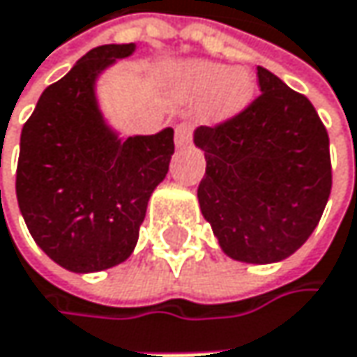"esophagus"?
Segmentation results:
<instances>
[{"mask_svg":"<svg viewBox=\"0 0 357 357\" xmlns=\"http://www.w3.org/2000/svg\"><path fill=\"white\" fill-rule=\"evenodd\" d=\"M174 139L178 148H185L191 144V125L189 123H178L174 129Z\"/></svg>","mask_w":357,"mask_h":357,"instance_id":"obj_1","label":"esophagus"}]
</instances>
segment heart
I'll return each mask as SVG.
<instances>
[{"instance_id":"1","label":"heart","mask_w":357,"mask_h":357,"mask_svg":"<svg viewBox=\"0 0 357 357\" xmlns=\"http://www.w3.org/2000/svg\"><path fill=\"white\" fill-rule=\"evenodd\" d=\"M181 86L191 96L209 94L207 112L215 121L234 116L252 96V82L245 71H228V67L211 61L187 63L181 71Z\"/></svg>"}]
</instances>
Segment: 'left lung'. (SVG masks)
<instances>
[{"label": "left lung", "instance_id": "left-lung-1", "mask_svg": "<svg viewBox=\"0 0 357 357\" xmlns=\"http://www.w3.org/2000/svg\"><path fill=\"white\" fill-rule=\"evenodd\" d=\"M261 94L234 116L203 125L197 197L222 250L245 263H275L308 241L331 193L329 133L312 102L265 67Z\"/></svg>", "mask_w": 357, "mask_h": 357}]
</instances>
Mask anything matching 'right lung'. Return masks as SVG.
<instances>
[{"label": "right lung", "instance_id": "obj_1", "mask_svg": "<svg viewBox=\"0 0 357 357\" xmlns=\"http://www.w3.org/2000/svg\"><path fill=\"white\" fill-rule=\"evenodd\" d=\"M133 49L88 51L40 94L22 127L16 195L24 222L34 243L75 273L109 269L133 252L174 154L172 129L121 142L98 111V73Z\"/></svg>", "mask_w": 357, "mask_h": 357}]
</instances>
